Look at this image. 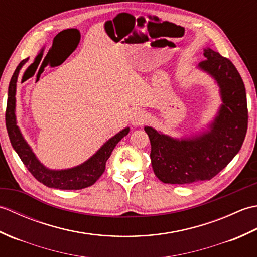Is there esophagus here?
Segmentation results:
<instances>
[{"label": "esophagus", "mask_w": 257, "mask_h": 257, "mask_svg": "<svg viewBox=\"0 0 257 257\" xmlns=\"http://www.w3.org/2000/svg\"><path fill=\"white\" fill-rule=\"evenodd\" d=\"M147 118H148L147 112L138 109V110H135L132 113V116H130V121H132L134 125H140L147 121Z\"/></svg>", "instance_id": "esophagus-1"}]
</instances>
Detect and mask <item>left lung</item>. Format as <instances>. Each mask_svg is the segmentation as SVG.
<instances>
[{"label": "left lung", "mask_w": 257, "mask_h": 257, "mask_svg": "<svg viewBox=\"0 0 257 257\" xmlns=\"http://www.w3.org/2000/svg\"><path fill=\"white\" fill-rule=\"evenodd\" d=\"M198 65L220 88L222 103L207 129L182 138L145 127L151 144V165L163 183L190 184L205 181L222 171L241 149L247 132L246 91L233 63L206 47Z\"/></svg>", "instance_id": "1"}]
</instances>
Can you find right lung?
I'll use <instances>...</instances> for the list:
<instances>
[{"mask_svg":"<svg viewBox=\"0 0 257 257\" xmlns=\"http://www.w3.org/2000/svg\"><path fill=\"white\" fill-rule=\"evenodd\" d=\"M27 61H29V58L23 59L19 64L9 85L5 122H7L8 134L12 147L16 154L19 155L22 162L27 168V170L33 174V177L46 187L59 190H80L90 187L101 177V174L105 171L108 158L110 157L112 150L119 141L128 135L130 130L129 127L120 130L118 134L106 141L97 150L95 155H92L88 160H86L79 166L69 169H62V170H52V169L46 168L37 159L30 145L27 144V141L22 135L19 125L16 124L18 123L15 113L16 83H18L20 70Z\"/></svg>","mask_w":257,"mask_h":257,"instance_id":"add662e5","label":"right lung"}]
</instances>
